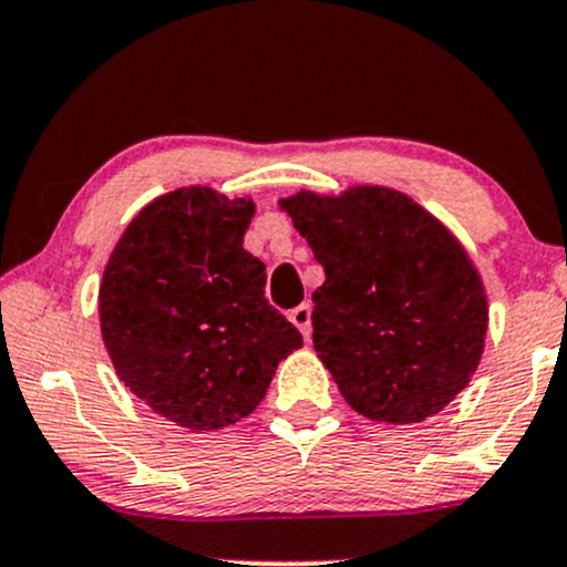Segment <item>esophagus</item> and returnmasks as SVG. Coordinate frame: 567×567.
Masks as SVG:
<instances>
[{
	"label": "esophagus",
	"mask_w": 567,
	"mask_h": 567,
	"mask_svg": "<svg viewBox=\"0 0 567 567\" xmlns=\"http://www.w3.org/2000/svg\"><path fill=\"white\" fill-rule=\"evenodd\" d=\"M290 322L296 324V328L303 333L306 341H309V338H311V306L309 303L296 306V309L290 311Z\"/></svg>",
	"instance_id": "esophagus-1"
}]
</instances>
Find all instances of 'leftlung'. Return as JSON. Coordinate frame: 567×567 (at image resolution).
Wrapping results in <instances>:
<instances>
[{
  "label": "left lung",
  "mask_w": 567,
  "mask_h": 567,
  "mask_svg": "<svg viewBox=\"0 0 567 567\" xmlns=\"http://www.w3.org/2000/svg\"><path fill=\"white\" fill-rule=\"evenodd\" d=\"M324 266L315 349L338 392L379 424H419L470 386L485 351L477 266L437 216L389 186L279 199Z\"/></svg>",
  "instance_id": "1"
}]
</instances>
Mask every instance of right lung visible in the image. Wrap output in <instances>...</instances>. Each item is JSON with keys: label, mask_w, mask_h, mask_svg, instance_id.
<instances>
[{"label": "right lung", "mask_w": 567, "mask_h": 567, "mask_svg": "<svg viewBox=\"0 0 567 567\" xmlns=\"http://www.w3.org/2000/svg\"><path fill=\"white\" fill-rule=\"evenodd\" d=\"M250 197L184 186L141 207L97 288L101 336L120 381L192 432L237 424L303 338L264 298L245 250Z\"/></svg>", "instance_id": "right-lung-1"}]
</instances>
